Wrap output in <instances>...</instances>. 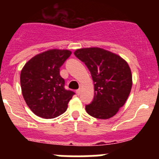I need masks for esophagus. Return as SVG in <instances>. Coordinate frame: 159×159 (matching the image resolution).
Here are the masks:
<instances>
[{"mask_svg":"<svg viewBox=\"0 0 159 159\" xmlns=\"http://www.w3.org/2000/svg\"><path fill=\"white\" fill-rule=\"evenodd\" d=\"M80 93H81V89H80V88H79L78 90H76V94L78 95H80Z\"/></svg>","mask_w":159,"mask_h":159,"instance_id":"1","label":"esophagus"}]
</instances>
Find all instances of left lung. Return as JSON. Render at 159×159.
<instances>
[{"instance_id": "left-lung-1", "label": "left lung", "mask_w": 159, "mask_h": 159, "mask_svg": "<svg viewBox=\"0 0 159 159\" xmlns=\"http://www.w3.org/2000/svg\"><path fill=\"white\" fill-rule=\"evenodd\" d=\"M74 54L86 64L94 82L95 95L85 107L87 112L96 119L111 118L124 105L131 90L128 64L118 55L99 48L77 49Z\"/></svg>"}]
</instances>
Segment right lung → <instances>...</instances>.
I'll use <instances>...</instances> for the list:
<instances>
[{
  "mask_svg": "<svg viewBox=\"0 0 159 159\" xmlns=\"http://www.w3.org/2000/svg\"><path fill=\"white\" fill-rule=\"evenodd\" d=\"M68 50L52 49L32 57L20 72L25 102L35 115L53 119L62 115L75 92L64 88L60 67L71 56Z\"/></svg>",
  "mask_w": 159,
  "mask_h": 159,
  "instance_id": "add662e5",
  "label": "right lung"
}]
</instances>
